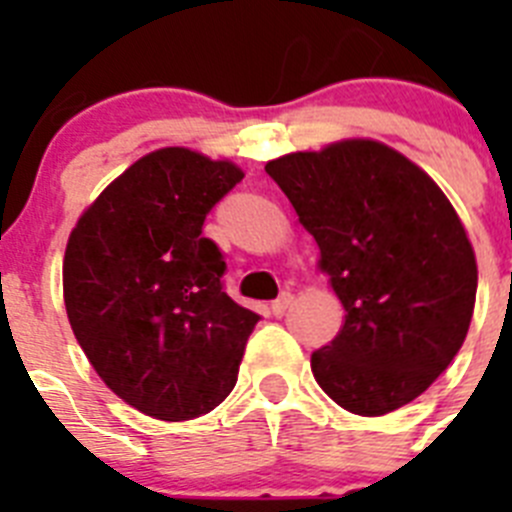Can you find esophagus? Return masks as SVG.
<instances>
[{
  "instance_id": "obj_1",
  "label": "esophagus",
  "mask_w": 512,
  "mask_h": 512,
  "mask_svg": "<svg viewBox=\"0 0 512 512\" xmlns=\"http://www.w3.org/2000/svg\"><path fill=\"white\" fill-rule=\"evenodd\" d=\"M292 300H295V297H292V292H282V295L277 297V300L271 302V312H274V315H284V312H287V307L292 305Z\"/></svg>"
}]
</instances>
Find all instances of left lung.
I'll return each instance as SVG.
<instances>
[{"label": "left lung", "instance_id": "1", "mask_svg": "<svg viewBox=\"0 0 512 512\" xmlns=\"http://www.w3.org/2000/svg\"><path fill=\"white\" fill-rule=\"evenodd\" d=\"M266 174L318 243L346 312L310 359L323 392L366 418L413 402L459 354L477 300V259L449 197L372 138L287 153Z\"/></svg>", "mask_w": 512, "mask_h": 512}]
</instances>
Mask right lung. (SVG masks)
<instances>
[{
	"mask_svg": "<svg viewBox=\"0 0 512 512\" xmlns=\"http://www.w3.org/2000/svg\"><path fill=\"white\" fill-rule=\"evenodd\" d=\"M243 179L192 148L138 158L81 212L63 253V302L102 382L156 420H192L235 387L259 315L223 292L207 212Z\"/></svg>",
	"mask_w": 512,
	"mask_h": 512,
	"instance_id": "obj_1",
	"label": "right lung"
}]
</instances>
